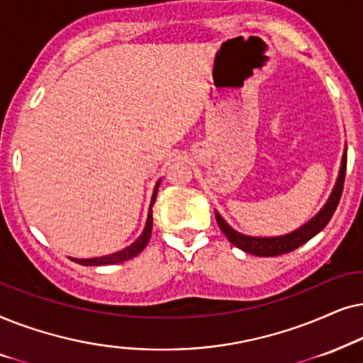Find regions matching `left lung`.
Listing matches in <instances>:
<instances>
[{"mask_svg":"<svg viewBox=\"0 0 363 363\" xmlns=\"http://www.w3.org/2000/svg\"><path fill=\"white\" fill-rule=\"evenodd\" d=\"M345 169H347V149L344 151V157H342V166L339 177H337L335 186L325 206L322 207L320 212L317 216H313L307 224L298 227L297 230L291 232L286 235H277V238H252V235H244L235 229L227 224L222 219L219 212H216V220L219 224L220 230L224 232V235L229 239L230 244H234L235 247H239L244 252L259 255V257H275V255H282L287 252H292L294 249L301 247L302 244H306L308 239H312L313 235H317L323 227L328 224V220L332 219L333 212H335L339 201L342 197V191H344V181H345Z\"/></svg>","mask_w":363,"mask_h":363,"instance_id":"8db88e82","label":"left lung"}]
</instances>
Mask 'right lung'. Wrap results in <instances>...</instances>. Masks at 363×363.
Masks as SVG:
<instances>
[{
  "mask_svg": "<svg viewBox=\"0 0 363 363\" xmlns=\"http://www.w3.org/2000/svg\"><path fill=\"white\" fill-rule=\"evenodd\" d=\"M159 184H161V181H157L156 187H154L151 206H149V212H147V220H146V225H144L143 234L139 235V238L134 240L131 245H128V247H124L123 250H119V252H114V254H109V255H103V257H93V259H74V257H71V260H74L76 264H81V265H109V264L124 262V260H129V259L136 257L138 254H141L143 250H144V247H146V245H147L149 239H151V232H152V206H154V201H156Z\"/></svg>",
  "mask_w": 363,
  "mask_h": 363,
  "instance_id": "add662e5",
  "label": "right lung"
}]
</instances>
